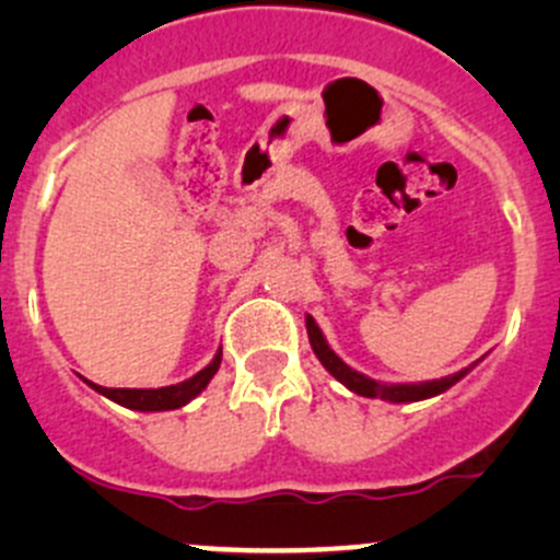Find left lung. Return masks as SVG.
I'll return each instance as SVG.
<instances>
[{
  "label": "left lung",
  "mask_w": 560,
  "mask_h": 560,
  "mask_svg": "<svg viewBox=\"0 0 560 560\" xmlns=\"http://www.w3.org/2000/svg\"><path fill=\"white\" fill-rule=\"evenodd\" d=\"M306 330H308V341H312V349H314L316 358H319V363L325 365V369L330 371V374L336 376L343 387L352 389V393H358V395H363V398H382V400H389V404H411V400H425V398H433V395L444 393V389H450L455 382H460L463 376L474 369V365H468V369L457 371V374H453V376H444V380H433V382H420V385H387V382H376V380H371V376L360 374V371L349 369V365L343 363V360L338 358L330 347H327L319 325H316L314 316H308V314H306Z\"/></svg>",
  "instance_id": "left-lung-1"
}]
</instances>
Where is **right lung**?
I'll list each match as a JSON object with an SVG mask.
<instances>
[{"label":"right lung","mask_w":560,"mask_h":560,"mask_svg":"<svg viewBox=\"0 0 560 560\" xmlns=\"http://www.w3.org/2000/svg\"><path fill=\"white\" fill-rule=\"evenodd\" d=\"M219 365H222V349H219V352L213 354L211 363H208L202 371H197L191 380L178 382V385H171V387L129 389V387H100V385H94V382H89V380H83V382H86V385L92 389H97L100 395H105V398H110V400H116V404L127 406V409L167 411V409H180V406L189 404L191 398H197V395H200L202 389L208 387V382L213 380V374L219 371Z\"/></svg>","instance_id":"1"}]
</instances>
